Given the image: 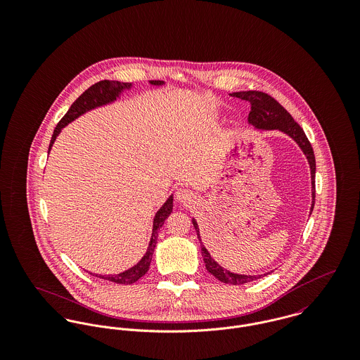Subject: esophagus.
<instances>
[{
    "label": "esophagus",
    "instance_id": "obj_1",
    "mask_svg": "<svg viewBox=\"0 0 360 360\" xmlns=\"http://www.w3.org/2000/svg\"><path fill=\"white\" fill-rule=\"evenodd\" d=\"M177 200L181 204H193L195 200V194L188 188H179L177 190Z\"/></svg>",
    "mask_w": 360,
    "mask_h": 360
}]
</instances>
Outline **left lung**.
I'll return each mask as SVG.
<instances>
[{"label":"left lung","mask_w":360,"mask_h":360,"mask_svg":"<svg viewBox=\"0 0 360 360\" xmlns=\"http://www.w3.org/2000/svg\"><path fill=\"white\" fill-rule=\"evenodd\" d=\"M231 96L251 103V112L248 115L250 124H252L254 127L260 129V130H280V131L285 133L287 136H290L300 146V148L307 156L309 166H310V176H311V207H310V210H313L314 191H316L314 190L316 160H314L313 148H311L308 137H307L305 131L302 130V127L292 119V116L280 103L266 93H262V91H240V93H233ZM193 224H194L197 236L201 241L200 229H198V223L195 221V219H193ZM201 252H202L204 262H205L206 270L210 274H213L219 281L226 283V284L241 285V284L254 281V280H257V278L269 274V273H266V274H259V276H247V274L231 273V271L223 269L214 259H212L210 254L207 252V250L202 245V241H201Z\"/></svg>","instance_id":"1"}]
</instances>
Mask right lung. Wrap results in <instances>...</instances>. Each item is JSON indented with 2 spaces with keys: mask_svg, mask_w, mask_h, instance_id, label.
<instances>
[{
  "mask_svg": "<svg viewBox=\"0 0 360 360\" xmlns=\"http://www.w3.org/2000/svg\"><path fill=\"white\" fill-rule=\"evenodd\" d=\"M153 86H162L163 82L162 80H151L150 82ZM131 89V83H120V82H110V80H101L96 84H93L91 87H89L75 103H72V106L69 108V110L65 113V116L59 120V123L56 124L53 134L51 137V143H50V148L49 153L51 151L52 144L55 141V139L58 137V134L60 133V130L70 122H73L76 117L82 116L83 113L103 106L106 103H113L123 90H129ZM173 209V195L169 197V200L162 205V207L156 212L154 217V227H153V236H151V241L148 245V250L146 252V255L141 257V260L134 264L133 267H130L129 270L119 273V274H108V276H103V274H93L96 277H100L103 280L116 283V284H133L137 280H140L150 269L151 264V259H153V254H154L155 247H156V241H158V230L159 227L163 226L165 220L167 219V216L172 213Z\"/></svg>",
  "mask_w": 360,
  "mask_h": 360,
  "instance_id": "add662e5",
  "label": "right lung"
}]
</instances>
